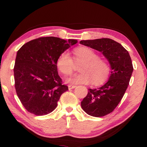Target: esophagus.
<instances>
[{
  "mask_svg": "<svg viewBox=\"0 0 147 147\" xmlns=\"http://www.w3.org/2000/svg\"><path fill=\"white\" fill-rule=\"evenodd\" d=\"M76 87V86H74V85H69V86H68V88H69V90L74 89V88H75Z\"/></svg>",
  "mask_w": 147,
  "mask_h": 147,
  "instance_id": "34e87169",
  "label": "esophagus"
}]
</instances>
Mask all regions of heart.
Returning a JSON list of instances; mask_svg holds the SVG:
<instances>
[{"mask_svg": "<svg viewBox=\"0 0 147 147\" xmlns=\"http://www.w3.org/2000/svg\"><path fill=\"white\" fill-rule=\"evenodd\" d=\"M74 59L76 63H82L80 67L81 73L67 80L73 84H88L98 86L103 84L109 76L110 66L106 60L99 57L98 54L91 48L80 47L74 49ZM56 65L64 76L71 75L74 63L67 52H63L58 57Z\"/></svg>", "mask_w": 147, "mask_h": 147, "instance_id": "1", "label": "heart"}]
</instances>
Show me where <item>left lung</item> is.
<instances>
[{
	"label": "left lung",
	"mask_w": 147,
	"mask_h": 147,
	"mask_svg": "<svg viewBox=\"0 0 147 147\" xmlns=\"http://www.w3.org/2000/svg\"><path fill=\"white\" fill-rule=\"evenodd\" d=\"M80 44L101 52L109 62L110 75L103 86L88 89L81 102L84 111L94 117H101L115 109L122 100L131 78L133 67L127 50L111 39L82 40Z\"/></svg>",
	"instance_id": "left-lung-1"
}]
</instances>
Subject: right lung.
Listing matches in <instances>:
<instances>
[{
  "label": "right lung",
  "instance_id": "add662e5",
  "mask_svg": "<svg viewBox=\"0 0 147 147\" xmlns=\"http://www.w3.org/2000/svg\"><path fill=\"white\" fill-rule=\"evenodd\" d=\"M78 43L55 37H41L24 44L16 56L14 77L17 94L25 109L37 116L53 112L63 92L56 61L60 54Z\"/></svg>",
  "mask_w": 147,
  "mask_h": 147
}]
</instances>
